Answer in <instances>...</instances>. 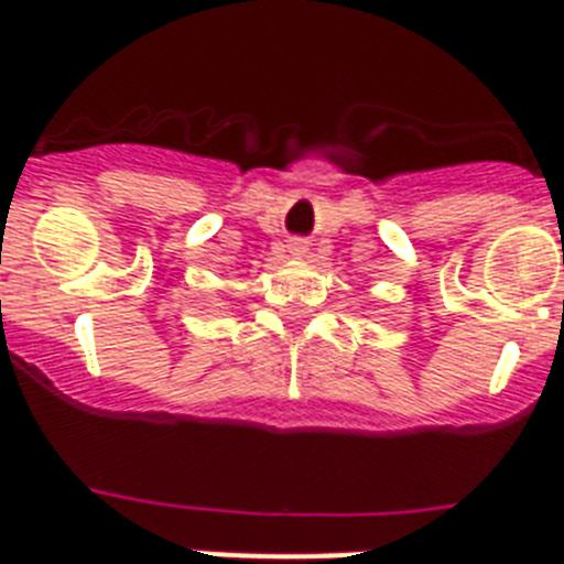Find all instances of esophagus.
Masks as SVG:
<instances>
[{"instance_id": "obj_1", "label": "esophagus", "mask_w": 564, "mask_h": 564, "mask_svg": "<svg viewBox=\"0 0 564 564\" xmlns=\"http://www.w3.org/2000/svg\"><path fill=\"white\" fill-rule=\"evenodd\" d=\"M288 248H291V253L296 259L307 257V242H305V239H291V246H288Z\"/></svg>"}]
</instances>
